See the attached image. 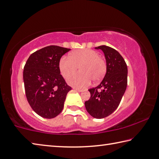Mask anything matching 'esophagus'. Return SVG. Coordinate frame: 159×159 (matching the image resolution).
Segmentation results:
<instances>
[{"instance_id":"esophagus-1","label":"esophagus","mask_w":159,"mask_h":159,"mask_svg":"<svg viewBox=\"0 0 159 159\" xmlns=\"http://www.w3.org/2000/svg\"><path fill=\"white\" fill-rule=\"evenodd\" d=\"M73 89L76 90V91H78V92H79V93H82V92H83V90H81V89H79V88H73Z\"/></svg>"}]
</instances>
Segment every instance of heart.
Masks as SVG:
<instances>
[{"instance_id":"obj_1","label":"heart","mask_w":159,"mask_h":159,"mask_svg":"<svg viewBox=\"0 0 159 159\" xmlns=\"http://www.w3.org/2000/svg\"><path fill=\"white\" fill-rule=\"evenodd\" d=\"M69 57H63L59 62V68L64 78L73 74L80 66V73L72 75L67 81L71 85L84 88L89 85L92 80L99 82L105 74L107 66L103 59L99 57L95 50L83 49L70 54Z\"/></svg>"}]
</instances>
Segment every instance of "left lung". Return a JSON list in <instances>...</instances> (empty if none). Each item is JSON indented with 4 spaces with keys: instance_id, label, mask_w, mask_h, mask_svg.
Instances as JSON below:
<instances>
[{
    "instance_id": "1",
    "label": "left lung",
    "mask_w": 159,
    "mask_h": 159,
    "mask_svg": "<svg viewBox=\"0 0 159 159\" xmlns=\"http://www.w3.org/2000/svg\"><path fill=\"white\" fill-rule=\"evenodd\" d=\"M107 63V72L100 84L89 89L90 98L85 102V109L95 118H103L111 114L119 105L128 83V67L124 59L114 48L100 45Z\"/></svg>"
}]
</instances>
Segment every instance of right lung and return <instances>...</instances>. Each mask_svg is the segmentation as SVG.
<instances>
[{
    "instance_id": "add662e5",
    "label": "right lung",
    "mask_w": 159,
    "mask_h": 159,
    "mask_svg": "<svg viewBox=\"0 0 159 159\" xmlns=\"http://www.w3.org/2000/svg\"><path fill=\"white\" fill-rule=\"evenodd\" d=\"M71 49L50 45L31 54L24 68L26 97L32 109L45 118L60 114L71 88L60 74L59 62Z\"/></svg>"
}]
</instances>
